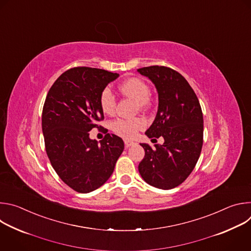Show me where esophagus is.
<instances>
[{
  "mask_svg": "<svg viewBox=\"0 0 251 251\" xmlns=\"http://www.w3.org/2000/svg\"><path fill=\"white\" fill-rule=\"evenodd\" d=\"M124 143H125V146H126V147H131V146H134V145L137 144L136 142H134V141H132V140H129V139H125V140H124Z\"/></svg>",
  "mask_w": 251,
  "mask_h": 251,
  "instance_id": "1",
  "label": "esophagus"
}]
</instances>
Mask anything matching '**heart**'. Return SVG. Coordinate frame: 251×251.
Here are the masks:
<instances>
[{
	"mask_svg": "<svg viewBox=\"0 0 251 251\" xmlns=\"http://www.w3.org/2000/svg\"><path fill=\"white\" fill-rule=\"evenodd\" d=\"M119 91L126 97H129L137 102L140 109H145L149 105V86L139 78H129L122 82L119 86ZM115 97L109 88H105L100 95L99 104L104 114L111 115L115 110ZM146 126V122L142 118L134 119H118L113 122L112 129L115 133L126 138L134 137L138 131Z\"/></svg>",
	"mask_w": 251,
	"mask_h": 251,
	"instance_id": "1",
	"label": "heart"
}]
</instances>
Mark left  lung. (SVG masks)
<instances>
[{
	"label": "left lung",
	"instance_id": "8db88e82",
	"mask_svg": "<svg viewBox=\"0 0 251 251\" xmlns=\"http://www.w3.org/2000/svg\"><path fill=\"white\" fill-rule=\"evenodd\" d=\"M137 71L153 82L159 99L155 120L145 134L165 141L155 148L140 143L145 157L138 170L150 186L171 190L190 176L201 155L203 118L200 101L185 77L172 68L153 65Z\"/></svg>",
	"mask_w": 251,
	"mask_h": 251
}]
</instances>
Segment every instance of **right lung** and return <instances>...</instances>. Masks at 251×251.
I'll use <instances>...</instances> for the list:
<instances>
[{
	"label": "right lung",
	"instance_id": "1",
	"mask_svg": "<svg viewBox=\"0 0 251 251\" xmlns=\"http://www.w3.org/2000/svg\"><path fill=\"white\" fill-rule=\"evenodd\" d=\"M118 77L99 68H70L47 95L42 117L46 151L59 177L78 193L104 185L124 150L123 140L114 134H106L100 142L89 137V131L104 119L101 92Z\"/></svg>",
	"mask_w": 251,
	"mask_h": 251
}]
</instances>
